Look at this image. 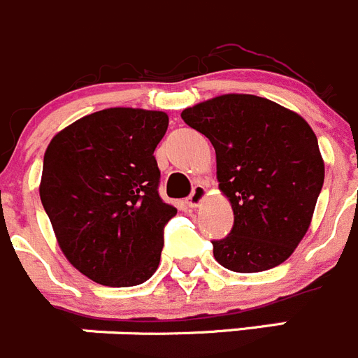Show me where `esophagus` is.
I'll list each match as a JSON object with an SVG mask.
<instances>
[{
  "label": "esophagus",
  "mask_w": 358,
  "mask_h": 358,
  "mask_svg": "<svg viewBox=\"0 0 358 358\" xmlns=\"http://www.w3.org/2000/svg\"><path fill=\"white\" fill-rule=\"evenodd\" d=\"M204 196H206L204 186L195 185V186H193L192 193H189V196H188V206H189V208H196V206L201 204Z\"/></svg>",
  "instance_id": "obj_1"
}]
</instances>
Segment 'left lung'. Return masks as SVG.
<instances>
[{
  "label": "left lung",
  "instance_id": "1",
  "mask_svg": "<svg viewBox=\"0 0 358 358\" xmlns=\"http://www.w3.org/2000/svg\"><path fill=\"white\" fill-rule=\"evenodd\" d=\"M181 117L215 147L220 189L234 211L231 232L211 241L216 261L239 273L282 264L306 236L323 188L314 131L294 111L248 94L215 97Z\"/></svg>",
  "mask_w": 358,
  "mask_h": 358
}]
</instances>
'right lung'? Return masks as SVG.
<instances>
[{
  "instance_id": "1",
  "label": "right lung",
  "mask_w": 358,
  "mask_h": 358,
  "mask_svg": "<svg viewBox=\"0 0 358 358\" xmlns=\"http://www.w3.org/2000/svg\"><path fill=\"white\" fill-rule=\"evenodd\" d=\"M163 111L108 108L76 120L44 154L41 201L72 266L111 287L138 286L157 270L177 213L159 196L154 157Z\"/></svg>"
}]
</instances>
